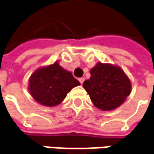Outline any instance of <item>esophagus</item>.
<instances>
[{
    "mask_svg": "<svg viewBox=\"0 0 154 154\" xmlns=\"http://www.w3.org/2000/svg\"><path fill=\"white\" fill-rule=\"evenodd\" d=\"M78 81L80 82V83L82 84L83 83V82H84V78L83 77H80V78H78Z\"/></svg>",
    "mask_w": 154,
    "mask_h": 154,
    "instance_id": "esophagus-1",
    "label": "esophagus"
}]
</instances>
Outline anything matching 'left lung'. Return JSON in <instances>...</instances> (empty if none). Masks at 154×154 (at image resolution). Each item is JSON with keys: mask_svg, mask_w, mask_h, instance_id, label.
Instances as JSON below:
<instances>
[{"mask_svg": "<svg viewBox=\"0 0 154 154\" xmlns=\"http://www.w3.org/2000/svg\"><path fill=\"white\" fill-rule=\"evenodd\" d=\"M90 74L89 80L83 82V88L99 109L108 111L116 109L131 94V81L117 66L99 62L91 69Z\"/></svg>", "mask_w": 154, "mask_h": 154, "instance_id": "left-lung-1", "label": "left lung"}]
</instances>
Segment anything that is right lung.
Returning a JSON list of instances; mask_svg holds the SVG:
<instances>
[{
  "label": "right lung",
  "instance_id": "1",
  "mask_svg": "<svg viewBox=\"0 0 154 154\" xmlns=\"http://www.w3.org/2000/svg\"><path fill=\"white\" fill-rule=\"evenodd\" d=\"M78 85L80 82L72 72L58 62L36 70L29 80L30 94L38 103L49 107L61 103L67 93Z\"/></svg>",
  "mask_w": 154,
  "mask_h": 154
}]
</instances>
